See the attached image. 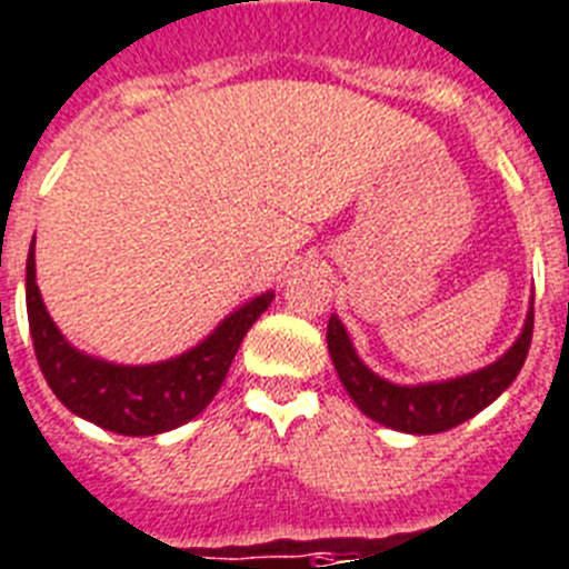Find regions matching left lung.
Masks as SVG:
<instances>
[{"label": "left lung", "instance_id": "1", "mask_svg": "<svg viewBox=\"0 0 569 569\" xmlns=\"http://www.w3.org/2000/svg\"><path fill=\"white\" fill-rule=\"evenodd\" d=\"M532 340V300L521 335L498 360L476 372L429 383H392L360 360L355 343L338 315L326 326V343L338 369V378L358 409L375 423L409 435H438L476 418L490 407L521 372Z\"/></svg>", "mask_w": 569, "mask_h": 569}]
</instances>
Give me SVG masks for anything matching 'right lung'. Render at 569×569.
Here are the masks:
<instances>
[{
    "label": "right lung",
    "mask_w": 569,
    "mask_h": 569,
    "mask_svg": "<svg viewBox=\"0 0 569 569\" xmlns=\"http://www.w3.org/2000/svg\"><path fill=\"white\" fill-rule=\"evenodd\" d=\"M274 291H263L226 315L211 335L177 358L157 363H111L71 343L48 315L37 286L33 246L24 266V303L33 352L48 387L73 415L117 435H160L189 423L209 407L237 349L254 320L269 309Z\"/></svg>",
    "instance_id": "obj_1"
}]
</instances>
